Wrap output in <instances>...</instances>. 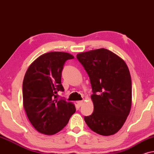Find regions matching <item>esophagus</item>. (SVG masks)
<instances>
[{"mask_svg":"<svg viewBox=\"0 0 154 154\" xmlns=\"http://www.w3.org/2000/svg\"><path fill=\"white\" fill-rule=\"evenodd\" d=\"M83 103H84L83 101H77V105H78V106L80 107V106L83 104Z\"/></svg>","mask_w":154,"mask_h":154,"instance_id":"esophagus-1","label":"esophagus"}]
</instances>
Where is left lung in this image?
<instances>
[{
  "label": "left lung",
  "mask_w": 154,
  "mask_h": 154,
  "mask_svg": "<svg viewBox=\"0 0 154 154\" xmlns=\"http://www.w3.org/2000/svg\"><path fill=\"white\" fill-rule=\"evenodd\" d=\"M77 58L89 75L94 112L85 121L94 132L103 136L121 129L132 106V81L125 62L108 49L78 53Z\"/></svg>",
  "instance_id": "1"
}]
</instances>
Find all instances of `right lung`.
<instances>
[{"label": "right lung", "instance_id": "add662e5", "mask_svg": "<svg viewBox=\"0 0 154 154\" xmlns=\"http://www.w3.org/2000/svg\"><path fill=\"white\" fill-rule=\"evenodd\" d=\"M74 58L61 51L44 53L26 72L22 84L23 106L31 124L42 134L60 132L76 111L72 103L58 99L57 94L64 91L61 84L64 63Z\"/></svg>", "mask_w": 154, "mask_h": 154}]
</instances>
